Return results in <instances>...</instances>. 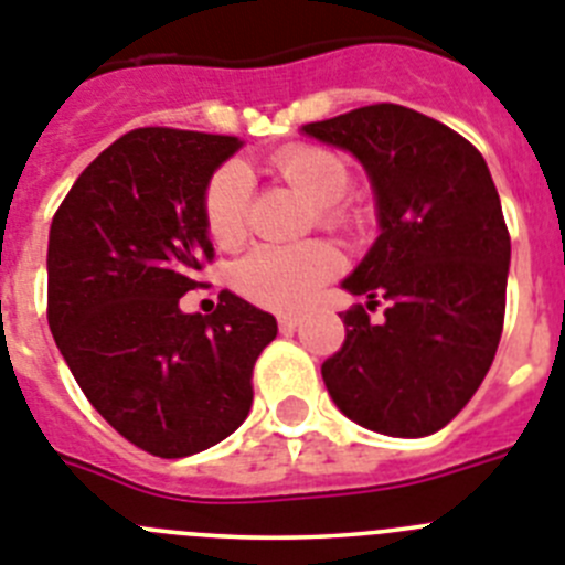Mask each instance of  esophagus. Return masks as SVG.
<instances>
[{
	"label": "esophagus",
	"mask_w": 565,
	"mask_h": 565,
	"mask_svg": "<svg viewBox=\"0 0 565 565\" xmlns=\"http://www.w3.org/2000/svg\"><path fill=\"white\" fill-rule=\"evenodd\" d=\"M301 323V316H296V312H284V316H278V330L281 332H292Z\"/></svg>",
	"instance_id": "34e87169"
}]
</instances>
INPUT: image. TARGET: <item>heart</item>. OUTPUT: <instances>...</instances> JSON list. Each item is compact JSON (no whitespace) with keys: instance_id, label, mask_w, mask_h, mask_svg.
<instances>
[{"instance_id":"1","label":"heart","mask_w":565,"mask_h":565,"mask_svg":"<svg viewBox=\"0 0 565 565\" xmlns=\"http://www.w3.org/2000/svg\"><path fill=\"white\" fill-rule=\"evenodd\" d=\"M273 170L287 188L312 204V222L327 230L350 224L341 199L350 190V164L321 145H289L273 159ZM204 227L218 247H238L249 227V175L242 164H224L204 188ZM341 253L330 242H303L292 247H255L235 267V287L244 298L267 310H298L318 289L338 276Z\"/></svg>"}]
</instances>
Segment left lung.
<instances>
[{"label": "left lung", "mask_w": 565, "mask_h": 565, "mask_svg": "<svg viewBox=\"0 0 565 565\" xmlns=\"http://www.w3.org/2000/svg\"><path fill=\"white\" fill-rule=\"evenodd\" d=\"M303 134L366 167L381 235L343 289L347 338L321 366L338 409L392 438L444 429L483 384L507 316L512 242L478 147L401 105H366ZM385 318L370 322L377 302Z\"/></svg>", "instance_id": "1"}]
</instances>
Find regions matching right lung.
Here are the masks:
<instances>
[{
	"label": "right lung",
	"instance_id": "1",
	"mask_svg": "<svg viewBox=\"0 0 565 565\" xmlns=\"http://www.w3.org/2000/svg\"><path fill=\"white\" fill-rule=\"evenodd\" d=\"M242 141L139 127L102 150L58 204L47 242V323L93 409L156 458L233 435L276 318L230 289L213 316L181 312L213 262L204 188Z\"/></svg>",
	"mask_w": 565,
	"mask_h": 565
}]
</instances>
